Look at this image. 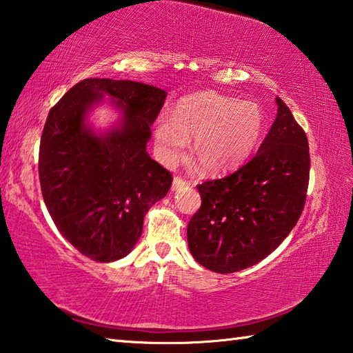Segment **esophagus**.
<instances>
[{
    "mask_svg": "<svg viewBox=\"0 0 353 353\" xmlns=\"http://www.w3.org/2000/svg\"><path fill=\"white\" fill-rule=\"evenodd\" d=\"M189 183L185 181L184 178H181V176H175L174 178V181H172V189L174 190H178V189H181V188H184V185H188Z\"/></svg>",
    "mask_w": 353,
    "mask_h": 353,
    "instance_id": "obj_1",
    "label": "esophagus"
}]
</instances>
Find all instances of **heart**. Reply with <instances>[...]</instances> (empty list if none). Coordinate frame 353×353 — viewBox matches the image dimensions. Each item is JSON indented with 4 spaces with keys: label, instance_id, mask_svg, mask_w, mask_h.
Listing matches in <instances>:
<instances>
[{
    "label": "heart",
    "instance_id": "b5f03b06",
    "mask_svg": "<svg viewBox=\"0 0 353 353\" xmlns=\"http://www.w3.org/2000/svg\"><path fill=\"white\" fill-rule=\"evenodd\" d=\"M268 118L254 101L204 92L179 99L174 117L159 115L155 144L164 161L181 158L192 145V161L205 174H223L244 163L258 149Z\"/></svg>",
    "mask_w": 353,
    "mask_h": 353
}]
</instances>
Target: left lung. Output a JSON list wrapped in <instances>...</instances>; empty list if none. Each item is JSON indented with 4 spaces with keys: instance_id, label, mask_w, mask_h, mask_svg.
I'll return each instance as SVG.
<instances>
[{
    "instance_id": "obj_1",
    "label": "left lung",
    "mask_w": 353,
    "mask_h": 353,
    "mask_svg": "<svg viewBox=\"0 0 353 353\" xmlns=\"http://www.w3.org/2000/svg\"><path fill=\"white\" fill-rule=\"evenodd\" d=\"M256 155L234 174L198 184L201 208L188 224L190 254L205 269L232 274L261 261L301 216L309 185L305 132L281 98Z\"/></svg>"
}]
</instances>
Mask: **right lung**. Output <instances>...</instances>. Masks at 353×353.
<instances>
[{
	"label": "right lung",
	"mask_w": 353,
	"mask_h": 353,
	"mask_svg": "<svg viewBox=\"0 0 353 353\" xmlns=\"http://www.w3.org/2000/svg\"><path fill=\"white\" fill-rule=\"evenodd\" d=\"M104 94L122 118L98 134L85 118ZM165 97L163 89L144 83L88 78L73 85L46 119L38 159L46 208L59 234L94 261L129 255L145 214L170 189V172L145 150Z\"/></svg>",
	"instance_id": "obj_1"
}]
</instances>
